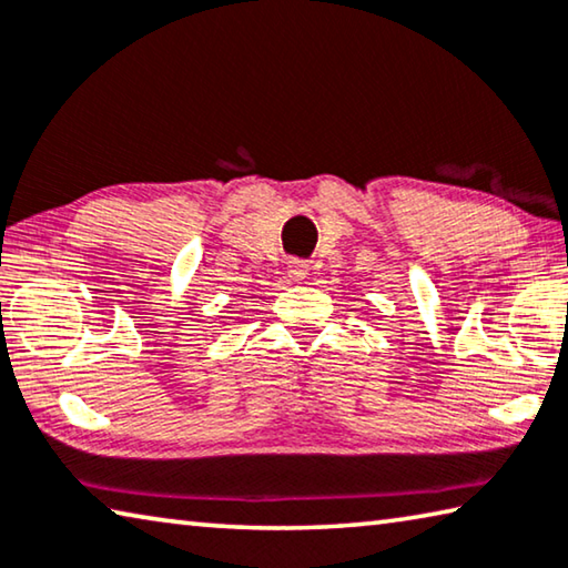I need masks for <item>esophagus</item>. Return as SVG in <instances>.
Masks as SVG:
<instances>
[{
    "mask_svg": "<svg viewBox=\"0 0 568 568\" xmlns=\"http://www.w3.org/2000/svg\"><path fill=\"white\" fill-rule=\"evenodd\" d=\"M307 273H311V265H307L305 261H291V263H287V275H291L293 281H297V283L305 281Z\"/></svg>",
    "mask_w": 568,
    "mask_h": 568,
    "instance_id": "esophagus-1",
    "label": "esophagus"
}]
</instances>
